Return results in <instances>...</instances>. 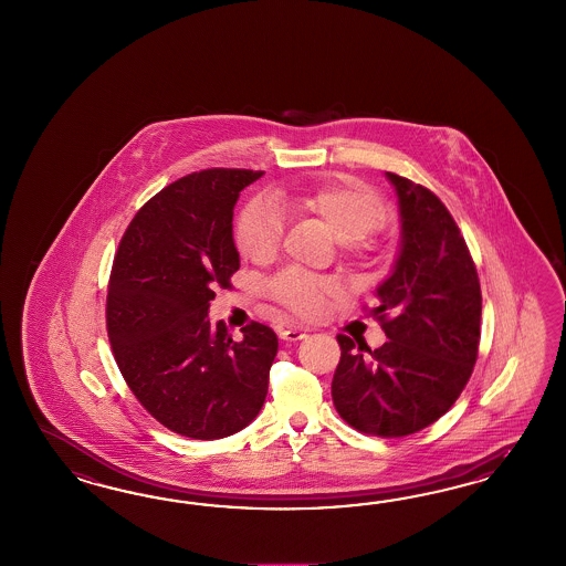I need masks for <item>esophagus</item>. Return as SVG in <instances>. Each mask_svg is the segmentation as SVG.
Wrapping results in <instances>:
<instances>
[{
	"instance_id": "obj_1",
	"label": "esophagus",
	"mask_w": 566,
	"mask_h": 566,
	"mask_svg": "<svg viewBox=\"0 0 566 566\" xmlns=\"http://www.w3.org/2000/svg\"><path fill=\"white\" fill-rule=\"evenodd\" d=\"M305 336H307L305 329H298V327H289V329H282V332H280V338L286 340V343H298V340H303Z\"/></svg>"
}]
</instances>
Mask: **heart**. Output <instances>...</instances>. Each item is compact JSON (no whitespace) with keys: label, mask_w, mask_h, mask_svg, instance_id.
<instances>
[{"label":"heart","mask_w":566,"mask_h":566,"mask_svg":"<svg viewBox=\"0 0 566 566\" xmlns=\"http://www.w3.org/2000/svg\"><path fill=\"white\" fill-rule=\"evenodd\" d=\"M313 218L326 226L329 234L340 242L344 255L353 261L367 259V234H371L386 218V207L376 192L357 180L340 178L313 189L280 190L272 197H259L244 207L237 226L240 253L253 261L275 258L284 218ZM338 280L282 274L270 284V294L294 315L319 317L327 303L338 294Z\"/></svg>","instance_id":"1"}]
</instances>
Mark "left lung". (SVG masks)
Listing matches in <instances>:
<instances>
[{"mask_svg": "<svg viewBox=\"0 0 566 566\" xmlns=\"http://www.w3.org/2000/svg\"><path fill=\"white\" fill-rule=\"evenodd\" d=\"M386 178L398 197L400 244L371 313L388 343L357 348L340 334L332 398L348 426L400 438L438 421L463 392L478 360L481 289L444 203L402 176Z\"/></svg>", "mask_w": 566, "mask_h": 566, "instance_id": "1", "label": "left lung"}]
</instances>
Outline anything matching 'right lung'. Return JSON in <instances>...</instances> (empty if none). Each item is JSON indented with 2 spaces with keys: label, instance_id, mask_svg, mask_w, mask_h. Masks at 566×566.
<instances>
[{
  "label": "right lung",
  "instance_id": "obj_1",
  "mask_svg": "<svg viewBox=\"0 0 566 566\" xmlns=\"http://www.w3.org/2000/svg\"><path fill=\"white\" fill-rule=\"evenodd\" d=\"M263 171H195L138 209L114 259L107 336L138 402L166 428L220 440L258 417L277 353L272 327L253 322L232 340L209 322L213 289L240 268L232 234L240 190Z\"/></svg>",
  "mask_w": 566,
  "mask_h": 566
}]
</instances>
